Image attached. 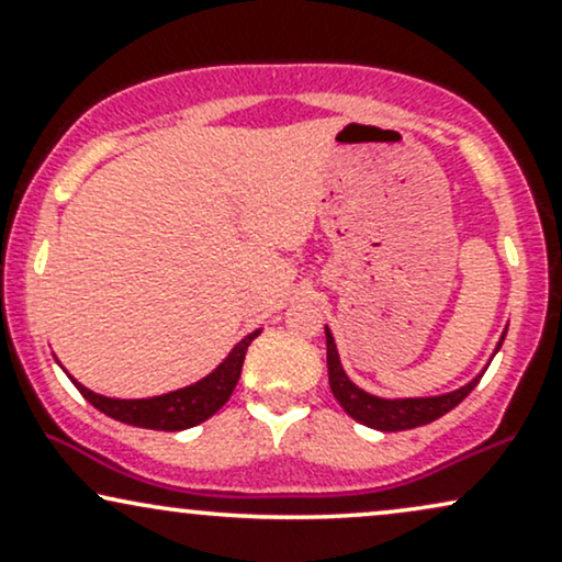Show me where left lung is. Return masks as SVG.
<instances>
[{"instance_id":"8db88e82","label":"left lung","mask_w":562,"mask_h":562,"mask_svg":"<svg viewBox=\"0 0 562 562\" xmlns=\"http://www.w3.org/2000/svg\"><path fill=\"white\" fill-rule=\"evenodd\" d=\"M325 335H327V375H330L333 396L338 398V404L344 406L346 415H351L353 420L367 425V428L385 430V434H389V430L420 428V425L438 420V417H443L447 412L454 409V406L460 404L462 398H465L481 380V375H479L475 380H470L468 385H462V389L443 393V396L378 398V396H372V393L357 389V385L348 380L344 367H340L338 348H335V340L327 327H325ZM502 340H499V346H502ZM499 346H496V351H499Z\"/></svg>"}]
</instances>
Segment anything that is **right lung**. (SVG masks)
<instances>
[{"instance_id":"right-lung-1","label":"right lung","mask_w":562,"mask_h":562,"mask_svg":"<svg viewBox=\"0 0 562 562\" xmlns=\"http://www.w3.org/2000/svg\"><path fill=\"white\" fill-rule=\"evenodd\" d=\"M261 330L245 335V338L232 348V353L224 359L222 364L211 372L209 378L198 380L195 385H187V389L164 393V396L153 398H108L100 393L83 389L81 383L74 385L79 393L87 398L94 409H100L102 415L113 417V420L134 425V428H150V430H184L192 425H200L209 420L211 415H216L227 398L235 391L237 380H240L243 359L248 351L250 340L256 338Z\"/></svg>"}]
</instances>
